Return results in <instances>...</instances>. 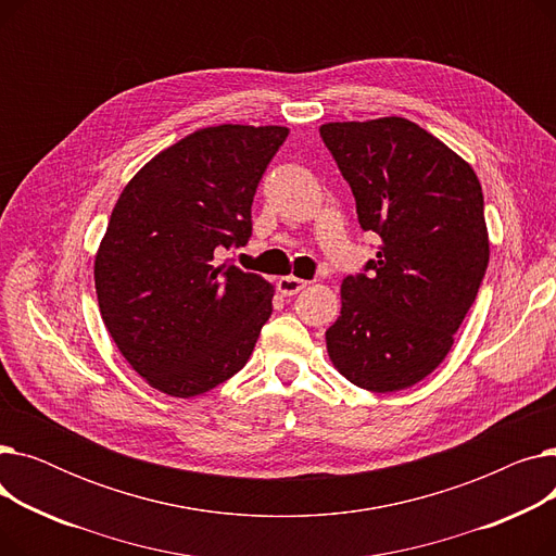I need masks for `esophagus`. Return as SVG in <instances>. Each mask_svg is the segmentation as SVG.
Listing matches in <instances>:
<instances>
[{
  "instance_id": "esophagus-1",
  "label": "esophagus",
  "mask_w": 556,
  "mask_h": 556,
  "mask_svg": "<svg viewBox=\"0 0 556 556\" xmlns=\"http://www.w3.org/2000/svg\"><path fill=\"white\" fill-rule=\"evenodd\" d=\"M308 286V281H304V279H298V277H281L279 281H277V290L281 295H286V298H293V295H298L300 290H304Z\"/></svg>"
}]
</instances>
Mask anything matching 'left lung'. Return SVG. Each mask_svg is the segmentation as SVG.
<instances>
[{
  "instance_id": "left-lung-1",
  "label": "left lung",
  "mask_w": 556,
  "mask_h": 556,
  "mask_svg": "<svg viewBox=\"0 0 556 556\" xmlns=\"http://www.w3.org/2000/svg\"><path fill=\"white\" fill-rule=\"evenodd\" d=\"M319 135L352 187L361 227L381 237L363 273L342 281L329 356L363 390H405L446 358L484 279L480 180L403 116L325 124Z\"/></svg>"
}]
</instances>
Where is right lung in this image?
<instances>
[{
    "instance_id": "add662e5",
    "label": "right lung",
    "mask_w": 556,
    "mask_h": 556,
    "mask_svg": "<svg viewBox=\"0 0 556 556\" xmlns=\"http://www.w3.org/2000/svg\"><path fill=\"white\" fill-rule=\"evenodd\" d=\"M281 126L202 128L155 155L116 200L94 261L101 317L146 383L198 396L241 371L275 288L218 263L252 237V200Z\"/></svg>"
}]
</instances>
